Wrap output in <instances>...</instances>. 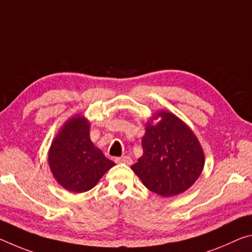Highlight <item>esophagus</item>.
<instances>
[{
	"instance_id": "esophagus-1",
	"label": "esophagus",
	"mask_w": 252,
	"mask_h": 252,
	"mask_svg": "<svg viewBox=\"0 0 252 252\" xmlns=\"http://www.w3.org/2000/svg\"><path fill=\"white\" fill-rule=\"evenodd\" d=\"M116 162H118V163H125V164L130 165L132 163V159L130 157L125 156V157H121V158H116Z\"/></svg>"
}]
</instances>
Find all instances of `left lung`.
Here are the masks:
<instances>
[{
    "mask_svg": "<svg viewBox=\"0 0 252 252\" xmlns=\"http://www.w3.org/2000/svg\"><path fill=\"white\" fill-rule=\"evenodd\" d=\"M142 138L143 155L131 169L144 186L161 197H174L193 185L202 172L204 153L192 130L173 113L160 111Z\"/></svg>",
    "mask_w": 252,
    "mask_h": 252,
    "instance_id": "left-lung-1",
    "label": "left lung"
}]
</instances>
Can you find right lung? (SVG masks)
<instances>
[{
	"label": "right lung",
	"instance_id": "1",
	"mask_svg": "<svg viewBox=\"0 0 252 252\" xmlns=\"http://www.w3.org/2000/svg\"><path fill=\"white\" fill-rule=\"evenodd\" d=\"M49 164L55 180L71 192H85L114 167L90 139V123L81 116L67 120L49 150Z\"/></svg>",
	"mask_w": 252,
	"mask_h": 252
}]
</instances>
